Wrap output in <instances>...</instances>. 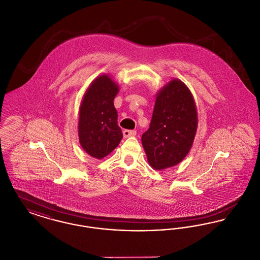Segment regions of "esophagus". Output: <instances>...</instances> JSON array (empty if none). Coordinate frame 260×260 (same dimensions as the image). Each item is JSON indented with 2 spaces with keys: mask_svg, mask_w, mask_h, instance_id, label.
Returning <instances> with one entry per match:
<instances>
[{
  "mask_svg": "<svg viewBox=\"0 0 260 260\" xmlns=\"http://www.w3.org/2000/svg\"><path fill=\"white\" fill-rule=\"evenodd\" d=\"M124 137H129V136H136V131H131V129H124L123 132Z\"/></svg>",
  "mask_w": 260,
  "mask_h": 260,
  "instance_id": "obj_1",
  "label": "esophagus"
}]
</instances>
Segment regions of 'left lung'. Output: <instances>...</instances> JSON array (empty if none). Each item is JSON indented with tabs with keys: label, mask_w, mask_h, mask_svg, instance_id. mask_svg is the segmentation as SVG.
Returning a JSON list of instances; mask_svg holds the SVG:
<instances>
[{
	"label": "left lung",
	"mask_w": 260,
	"mask_h": 260,
	"mask_svg": "<svg viewBox=\"0 0 260 260\" xmlns=\"http://www.w3.org/2000/svg\"><path fill=\"white\" fill-rule=\"evenodd\" d=\"M197 125L191 91L181 81H171L158 93L150 127L141 137L151 167L161 171L182 161L193 144Z\"/></svg>",
	"instance_id": "8db88e82"
}]
</instances>
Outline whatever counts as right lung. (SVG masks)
I'll list each match as a JSON object with an SVG mask.
<instances>
[{
	"label": "right lung",
	"mask_w": 260,
	"mask_h": 260,
	"mask_svg": "<svg viewBox=\"0 0 260 260\" xmlns=\"http://www.w3.org/2000/svg\"><path fill=\"white\" fill-rule=\"evenodd\" d=\"M118 91L119 87L111 78L102 75L84 95L79 115V139L83 149L93 158L107 156L123 138L113 102Z\"/></svg>",
	"instance_id": "right-lung-1"
}]
</instances>
